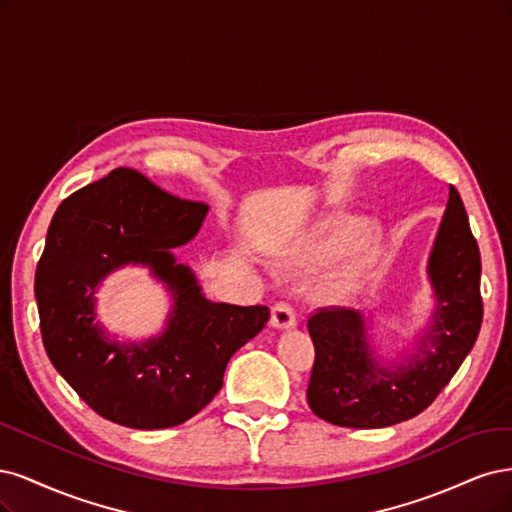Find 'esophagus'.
Wrapping results in <instances>:
<instances>
[{"mask_svg": "<svg viewBox=\"0 0 512 512\" xmlns=\"http://www.w3.org/2000/svg\"><path fill=\"white\" fill-rule=\"evenodd\" d=\"M270 325L276 329H289L295 325V312L287 302H278L272 308V317H270Z\"/></svg>", "mask_w": 512, "mask_h": 512, "instance_id": "esophagus-1", "label": "esophagus"}]
</instances>
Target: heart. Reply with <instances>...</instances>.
Here are the masks:
<instances>
[{
  "instance_id": "b5f03b06",
  "label": "heart",
  "mask_w": 512,
  "mask_h": 512,
  "mask_svg": "<svg viewBox=\"0 0 512 512\" xmlns=\"http://www.w3.org/2000/svg\"><path fill=\"white\" fill-rule=\"evenodd\" d=\"M366 227V219L357 214H332V217L319 221L293 246L291 263L293 266H323L353 249L327 287L329 298H344L361 283L378 251V234L366 232Z\"/></svg>"
}]
</instances>
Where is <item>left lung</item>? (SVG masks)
<instances>
[{"label":"left lung","instance_id":"left-lung-1","mask_svg":"<svg viewBox=\"0 0 512 512\" xmlns=\"http://www.w3.org/2000/svg\"><path fill=\"white\" fill-rule=\"evenodd\" d=\"M427 276L436 298L432 323L402 364L385 366L374 355L359 310L319 308L308 317L315 366L306 398L319 419L355 430L408 421L436 400L472 351L483 323L481 253L455 187L449 191Z\"/></svg>","mask_w":512,"mask_h":512}]
</instances>
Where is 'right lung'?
I'll return each mask as SVG.
<instances>
[{"mask_svg": "<svg viewBox=\"0 0 512 512\" xmlns=\"http://www.w3.org/2000/svg\"><path fill=\"white\" fill-rule=\"evenodd\" d=\"M208 206L180 200L117 168L63 200L36 270L48 359L97 415L163 430L197 415L223 387L232 355L270 319L268 306L206 300L172 249L200 232ZM148 265L173 293L167 329L144 343L112 341L94 321V293L114 269Z\"/></svg>", "mask_w": 512, "mask_h": 512, "instance_id": "right-lung-1", "label": "right lung"}]
</instances>
